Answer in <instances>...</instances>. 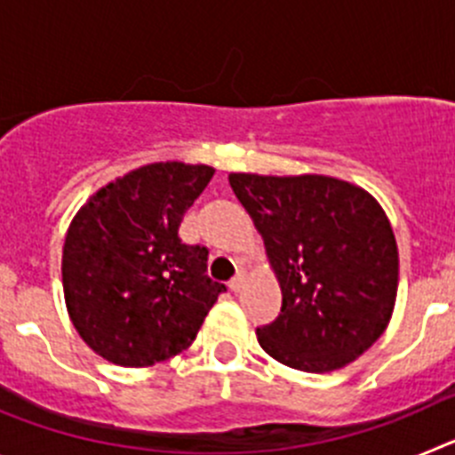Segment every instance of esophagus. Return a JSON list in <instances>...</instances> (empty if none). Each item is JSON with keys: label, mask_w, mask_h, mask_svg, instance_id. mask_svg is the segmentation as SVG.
I'll use <instances>...</instances> for the list:
<instances>
[{"label": "esophagus", "mask_w": 455, "mask_h": 455, "mask_svg": "<svg viewBox=\"0 0 455 455\" xmlns=\"http://www.w3.org/2000/svg\"><path fill=\"white\" fill-rule=\"evenodd\" d=\"M243 283H246V271H236V275L230 280V289L232 291H241V287H243Z\"/></svg>", "instance_id": "1"}]
</instances>
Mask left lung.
I'll list each match as a JSON object with an SVG mask.
<instances>
[{"instance_id": "obj_1", "label": "left lung", "mask_w": 455, "mask_h": 455, "mask_svg": "<svg viewBox=\"0 0 455 455\" xmlns=\"http://www.w3.org/2000/svg\"><path fill=\"white\" fill-rule=\"evenodd\" d=\"M230 187L262 235L283 291L259 347L291 369L328 373L371 348L392 319L399 248L385 209L347 180L230 172Z\"/></svg>"}]
</instances>
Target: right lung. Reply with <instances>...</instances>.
<instances>
[{"instance_id":"right-lung-1","label":"right lung","mask_w":455,"mask_h":455,"mask_svg":"<svg viewBox=\"0 0 455 455\" xmlns=\"http://www.w3.org/2000/svg\"><path fill=\"white\" fill-rule=\"evenodd\" d=\"M212 175L207 164H148L72 216L61 257L68 316L107 363L152 367L187 351L225 291L204 275L207 248L178 236Z\"/></svg>"}]
</instances>
